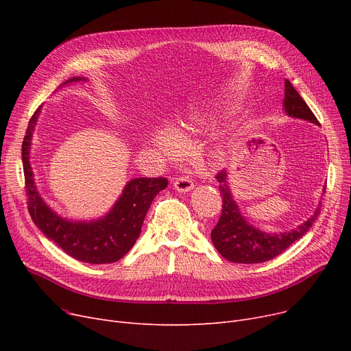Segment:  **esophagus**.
Returning <instances> with one entry per match:
<instances>
[{"mask_svg":"<svg viewBox=\"0 0 351 351\" xmlns=\"http://www.w3.org/2000/svg\"><path fill=\"white\" fill-rule=\"evenodd\" d=\"M193 182L186 178V176H178L173 179V188L178 191V192H182V193H186V192H191L193 189Z\"/></svg>","mask_w":351,"mask_h":351,"instance_id":"1","label":"esophagus"}]
</instances>
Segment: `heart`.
<instances>
[{"mask_svg": "<svg viewBox=\"0 0 351 351\" xmlns=\"http://www.w3.org/2000/svg\"><path fill=\"white\" fill-rule=\"evenodd\" d=\"M193 115V118L192 119H200V117H202V114L200 112H192ZM182 126L183 128H189V123H182ZM156 143L162 147L163 151H173L175 149V142H173V139L171 138V136H168V135H163V134H160V135H158L156 136Z\"/></svg>", "mask_w": 351, "mask_h": 351, "instance_id": "obj_1", "label": "heart"}]
</instances>
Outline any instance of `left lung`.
I'll list each match as a JSON object with an SVG mask.
<instances>
[{
    "mask_svg": "<svg viewBox=\"0 0 351 351\" xmlns=\"http://www.w3.org/2000/svg\"><path fill=\"white\" fill-rule=\"evenodd\" d=\"M283 108L285 112L291 118H299L320 125L315 114L311 112L307 104L299 95V92L287 80L285 81ZM216 179L219 182L220 195L223 196V206L222 215H220L217 225L213 228L210 237L217 252L229 262L250 265L271 261L273 257L283 253L291 243L304 236L320 215V208H317L315 215H311L304 223L289 232H262L247 222L236 205L228 183V172L220 171L216 175ZM324 191L326 188L323 189V193Z\"/></svg>",
    "mask_w": 351,
    "mask_h": 351,
    "instance_id": "left-lung-1",
    "label": "left lung"
}]
</instances>
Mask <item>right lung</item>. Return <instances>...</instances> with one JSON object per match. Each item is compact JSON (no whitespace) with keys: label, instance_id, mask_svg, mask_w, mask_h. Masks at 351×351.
I'll return each instance as SVG.
<instances>
[{"label":"right lung","instance_id":"1","mask_svg":"<svg viewBox=\"0 0 351 351\" xmlns=\"http://www.w3.org/2000/svg\"><path fill=\"white\" fill-rule=\"evenodd\" d=\"M73 81L86 80L73 77L65 84ZM40 112L41 108L36 109L29 119L23 142L27 204L32 222L49 241L60 246L73 259L90 265L118 262L135 245L147 209L151 208L155 196L168 186V179L135 178L129 180L114 208L101 219L90 220V222H75V220L61 217L41 197L35 186L34 172L29 165L31 139Z\"/></svg>","mask_w":351,"mask_h":351}]
</instances>
